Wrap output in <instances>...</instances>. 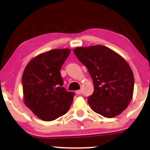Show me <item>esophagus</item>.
I'll list each match as a JSON object with an SVG mask.
<instances>
[{"instance_id": "34e87169", "label": "esophagus", "mask_w": 150, "mask_h": 150, "mask_svg": "<svg viewBox=\"0 0 150 150\" xmlns=\"http://www.w3.org/2000/svg\"><path fill=\"white\" fill-rule=\"evenodd\" d=\"M82 93V90H77V91H76V93L78 94V95H80V94H81Z\"/></svg>"}]
</instances>
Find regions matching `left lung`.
Masks as SVG:
<instances>
[{"instance_id": "obj_1", "label": "left lung", "mask_w": 150, "mask_h": 150, "mask_svg": "<svg viewBox=\"0 0 150 150\" xmlns=\"http://www.w3.org/2000/svg\"><path fill=\"white\" fill-rule=\"evenodd\" d=\"M74 52L93 79L94 91L88 97L91 109L107 118L122 113L134 91V76L126 61L102 45L76 48Z\"/></svg>"}]
</instances>
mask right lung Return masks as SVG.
<instances>
[{"label": "right lung", "mask_w": 150, "mask_h": 150, "mask_svg": "<svg viewBox=\"0 0 150 150\" xmlns=\"http://www.w3.org/2000/svg\"><path fill=\"white\" fill-rule=\"evenodd\" d=\"M69 48L55 49L31 59L22 78L24 102L44 121H53L67 112L74 93L62 87L60 69L68 57Z\"/></svg>", "instance_id": "add662e5"}]
</instances>
